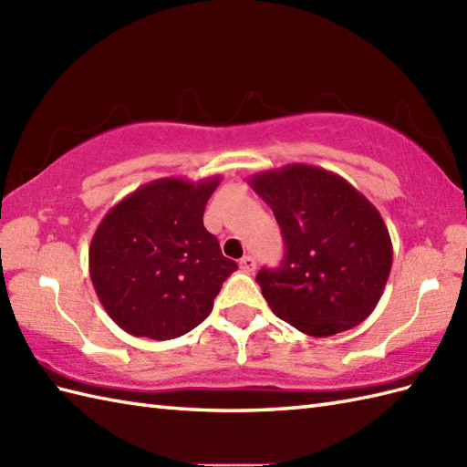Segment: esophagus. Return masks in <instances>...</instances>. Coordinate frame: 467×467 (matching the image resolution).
<instances>
[{
	"label": "esophagus",
	"instance_id": "1",
	"mask_svg": "<svg viewBox=\"0 0 467 467\" xmlns=\"http://www.w3.org/2000/svg\"><path fill=\"white\" fill-rule=\"evenodd\" d=\"M239 265H241V271H243V273H253L254 266H256V261L253 259L251 254H244Z\"/></svg>",
	"mask_w": 467,
	"mask_h": 467
}]
</instances>
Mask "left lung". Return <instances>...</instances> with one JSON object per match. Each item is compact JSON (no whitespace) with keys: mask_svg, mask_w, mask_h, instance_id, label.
<instances>
[{"mask_svg":"<svg viewBox=\"0 0 467 467\" xmlns=\"http://www.w3.org/2000/svg\"><path fill=\"white\" fill-rule=\"evenodd\" d=\"M281 226L285 256L256 283L279 319L331 337L363 323L389 279L393 246L379 211L339 174L286 164L249 178Z\"/></svg>","mask_w":467,"mask_h":467,"instance_id":"obj_1","label":"left lung"}]
</instances>
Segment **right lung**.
I'll list each match as a JSON object with an SVG mask.
<instances>
[{
  "mask_svg": "<svg viewBox=\"0 0 467 467\" xmlns=\"http://www.w3.org/2000/svg\"><path fill=\"white\" fill-rule=\"evenodd\" d=\"M221 178H158L110 208L90 244V276L112 321L134 337L166 341L192 331L236 263L204 228Z\"/></svg>",
  "mask_w": 467,
  "mask_h": 467,
  "instance_id": "obj_1",
  "label": "right lung"
}]
</instances>
